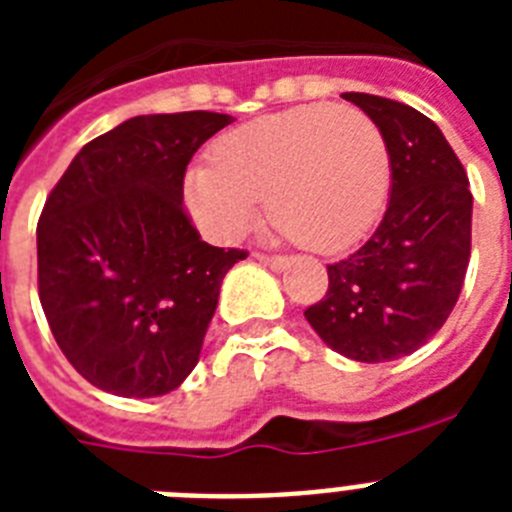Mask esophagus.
I'll list each match as a JSON object with an SVG mask.
<instances>
[{
  "mask_svg": "<svg viewBox=\"0 0 512 512\" xmlns=\"http://www.w3.org/2000/svg\"><path fill=\"white\" fill-rule=\"evenodd\" d=\"M256 261H261V264H266L274 271H284L289 266V261L284 256H269V253H256Z\"/></svg>",
  "mask_w": 512,
  "mask_h": 512,
  "instance_id": "1",
  "label": "esophagus"
}]
</instances>
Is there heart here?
Segmentation results:
<instances>
[{
  "label": "heart",
  "mask_w": 512,
  "mask_h": 512,
  "mask_svg": "<svg viewBox=\"0 0 512 512\" xmlns=\"http://www.w3.org/2000/svg\"><path fill=\"white\" fill-rule=\"evenodd\" d=\"M392 187V156L382 128L359 107L300 104L230 130L212 164L187 171L194 220L233 238L259 215L261 200L307 251L336 253L364 238Z\"/></svg>",
  "instance_id": "heart-1"
}]
</instances>
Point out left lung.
<instances>
[{
    "label": "left lung",
    "mask_w": 512,
    "mask_h": 512,
    "mask_svg": "<svg viewBox=\"0 0 512 512\" xmlns=\"http://www.w3.org/2000/svg\"><path fill=\"white\" fill-rule=\"evenodd\" d=\"M343 99L372 117L390 146V205L359 251L328 264V292L305 318L341 356L379 364L425 346L454 310L472 253V192L431 117L377 94Z\"/></svg>",
    "instance_id": "1"
}]
</instances>
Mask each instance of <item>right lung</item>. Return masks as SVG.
I'll list each match as a JSON object with an SVG mask.
<instances>
[{
  "mask_svg": "<svg viewBox=\"0 0 512 512\" xmlns=\"http://www.w3.org/2000/svg\"><path fill=\"white\" fill-rule=\"evenodd\" d=\"M220 112L138 115L81 148L38 220V295L81 377L120 397L176 390L200 361L220 284L246 251L200 238L184 171Z\"/></svg>",
  "mask_w": 512,
  "mask_h": 512,
  "instance_id": "obj_1",
  "label": "right lung"
}]
</instances>
